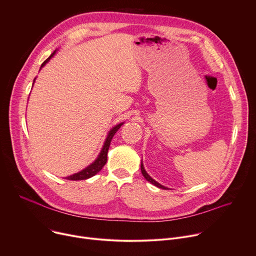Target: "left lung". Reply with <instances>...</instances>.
Returning a JSON list of instances; mask_svg holds the SVG:
<instances>
[{
  "label": "left lung",
  "instance_id": "obj_1",
  "mask_svg": "<svg viewBox=\"0 0 256 256\" xmlns=\"http://www.w3.org/2000/svg\"><path fill=\"white\" fill-rule=\"evenodd\" d=\"M140 170H142V176L146 178V181H148L150 183H152L153 185H155V186H157V187H159V188H161V189H168L166 187H164V186H162V185H160L159 183H157L155 180H153L151 176H150L148 174H146V172L144 170V165H142V164H140Z\"/></svg>",
  "mask_w": 256,
  "mask_h": 256
}]
</instances>
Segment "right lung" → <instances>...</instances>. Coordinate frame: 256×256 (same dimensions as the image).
Segmentation results:
<instances>
[{"label": "right lung", "mask_w": 256, "mask_h": 256, "mask_svg": "<svg viewBox=\"0 0 256 256\" xmlns=\"http://www.w3.org/2000/svg\"><path fill=\"white\" fill-rule=\"evenodd\" d=\"M54 54V52L52 54L50 58H48L46 60H45V61L42 63L41 67H43L45 64H46V63L50 61V58ZM122 125H123V123L118 124V125H116V127H114V128L110 131V133H108V138H106V140H105L104 146H103V148H102V150H101V153L99 154L98 158H97L91 165H88V166L86 168H84V170H82V172H78V174H72V176H68V178H67V180H71V181H80V180H86V178H91V176H95L97 172H99L102 170V168L105 165V163H106V161H108V148H110V142H112V138H114V135L116 134V132L120 128H121Z\"/></svg>", "instance_id": "right-lung-1"}]
</instances>
